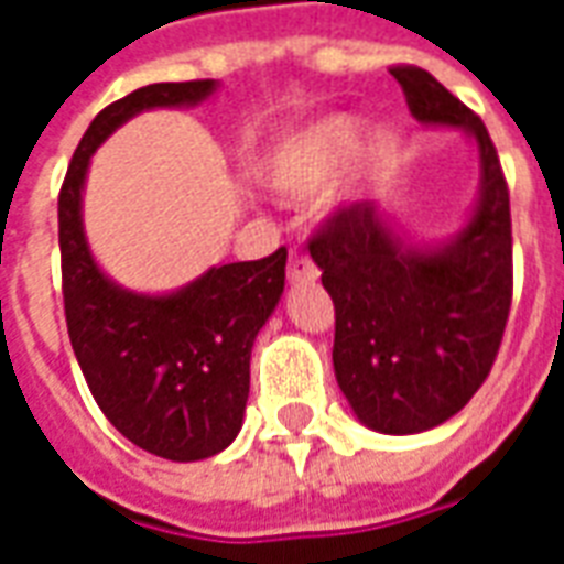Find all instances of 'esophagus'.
<instances>
[{
	"instance_id": "obj_1",
	"label": "esophagus",
	"mask_w": 564,
	"mask_h": 564,
	"mask_svg": "<svg viewBox=\"0 0 564 564\" xmlns=\"http://www.w3.org/2000/svg\"><path fill=\"white\" fill-rule=\"evenodd\" d=\"M286 274H290V281L293 283H311L319 278L317 265H314L302 250H290V265H286Z\"/></svg>"
}]
</instances>
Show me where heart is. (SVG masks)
<instances>
[{
  "instance_id": "1",
  "label": "heart",
  "mask_w": 564,
  "mask_h": 564,
  "mask_svg": "<svg viewBox=\"0 0 564 564\" xmlns=\"http://www.w3.org/2000/svg\"><path fill=\"white\" fill-rule=\"evenodd\" d=\"M359 144H362V123L356 117H319L271 144L262 160V177L281 196H317L354 160ZM392 150H395V135L378 132L366 148V156L368 162H383L390 160Z\"/></svg>"
}]
</instances>
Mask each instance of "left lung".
<instances>
[{
    "label": "left lung",
    "mask_w": 564,
    "mask_h": 564,
    "mask_svg": "<svg viewBox=\"0 0 564 564\" xmlns=\"http://www.w3.org/2000/svg\"><path fill=\"white\" fill-rule=\"evenodd\" d=\"M411 115L462 127L480 153V196L447 245L402 247L375 202L344 205L307 241L335 305V378L354 414L414 435L459 414L496 362L513 299L510 193L484 120L425 68L392 66Z\"/></svg>",
    "instance_id": "left-lung-1"
}]
</instances>
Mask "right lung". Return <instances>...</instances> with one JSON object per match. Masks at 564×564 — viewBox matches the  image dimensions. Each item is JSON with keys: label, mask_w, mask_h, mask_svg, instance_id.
<instances>
[{"label": "right lung", "mask_w": 564, "mask_h": 564, "mask_svg": "<svg viewBox=\"0 0 564 564\" xmlns=\"http://www.w3.org/2000/svg\"><path fill=\"white\" fill-rule=\"evenodd\" d=\"M214 90V80L150 84L111 102L84 132L59 189L63 305L84 380L120 435L172 462L208 459L241 432L250 350L281 302L286 247L208 269L177 293H129L93 259L80 189L96 148L129 117L198 105Z\"/></svg>", "instance_id": "1"}]
</instances>
